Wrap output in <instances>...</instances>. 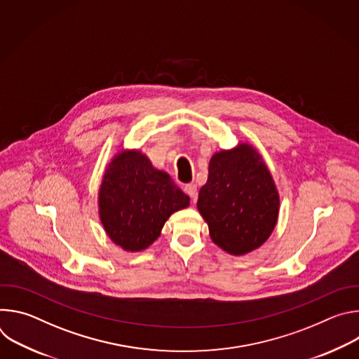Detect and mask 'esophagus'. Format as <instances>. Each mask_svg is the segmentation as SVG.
<instances>
[{
  "label": "esophagus",
  "instance_id": "1",
  "mask_svg": "<svg viewBox=\"0 0 359 359\" xmlns=\"http://www.w3.org/2000/svg\"><path fill=\"white\" fill-rule=\"evenodd\" d=\"M183 190H184V193L190 197V200H191V201H194V200H196V197H197V186H196V184H193V183L186 184Z\"/></svg>",
  "mask_w": 359,
  "mask_h": 359
}]
</instances>
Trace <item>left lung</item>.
Returning a JSON list of instances; mask_svg holds the SVG:
<instances>
[{"mask_svg": "<svg viewBox=\"0 0 359 359\" xmlns=\"http://www.w3.org/2000/svg\"><path fill=\"white\" fill-rule=\"evenodd\" d=\"M278 206L273 177L252 146L241 143L213 155L197 209L219 247L234 255L259 248L276 227Z\"/></svg>", "mask_w": 359, "mask_h": 359, "instance_id": "8db88e82", "label": "left lung"}]
</instances>
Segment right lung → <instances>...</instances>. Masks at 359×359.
I'll use <instances>...</instances> for the list:
<instances>
[{
	"label": "right lung",
	"instance_id": "add662e5",
	"mask_svg": "<svg viewBox=\"0 0 359 359\" xmlns=\"http://www.w3.org/2000/svg\"><path fill=\"white\" fill-rule=\"evenodd\" d=\"M186 196L140 151L118 155L99 189V216L111 240L126 251L155 241L172 213L189 206Z\"/></svg>",
	"mask_w": 359,
	"mask_h": 359
}]
</instances>
